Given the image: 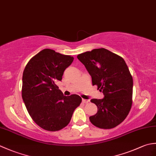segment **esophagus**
Segmentation results:
<instances>
[{
    "label": "esophagus",
    "instance_id": "esophagus-1",
    "mask_svg": "<svg viewBox=\"0 0 156 156\" xmlns=\"http://www.w3.org/2000/svg\"><path fill=\"white\" fill-rule=\"evenodd\" d=\"M90 101L89 100H86V99H82V102H83V103H88V102Z\"/></svg>",
    "mask_w": 156,
    "mask_h": 156
}]
</instances>
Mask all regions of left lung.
<instances>
[{
	"instance_id": "obj_1",
	"label": "left lung",
	"mask_w": 156,
	"mask_h": 156,
	"mask_svg": "<svg viewBox=\"0 0 156 156\" xmlns=\"http://www.w3.org/2000/svg\"><path fill=\"white\" fill-rule=\"evenodd\" d=\"M92 78V85L102 91L104 98L92 99L98 111L89 117L101 129H112L123 121L132 105L133 78L125 60L105 48L94 49L77 56Z\"/></svg>"
}]
</instances>
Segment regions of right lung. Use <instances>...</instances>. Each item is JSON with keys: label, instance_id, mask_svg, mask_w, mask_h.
I'll use <instances>...</instances> for the list:
<instances>
[{"label": "right lung", "instance_id": "1", "mask_svg": "<svg viewBox=\"0 0 156 156\" xmlns=\"http://www.w3.org/2000/svg\"><path fill=\"white\" fill-rule=\"evenodd\" d=\"M74 58L45 49L27 63L23 74L22 98L36 124L56 131L67 126L82 102L77 94L64 96L56 85Z\"/></svg>", "mask_w": 156, "mask_h": 156}]
</instances>
